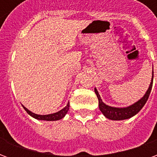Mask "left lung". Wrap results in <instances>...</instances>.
Wrapping results in <instances>:
<instances>
[{
    "label": "left lung",
    "mask_w": 157,
    "mask_h": 157,
    "mask_svg": "<svg viewBox=\"0 0 157 157\" xmlns=\"http://www.w3.org/2000/svg\"><path fill=\"white\" fill-rule=\"evenodd\" d=\"M152 83H153V71H152L151 81L150 86H149L146 92L145 93V95L143 96L140 100H138L137 102H135V103L127 106V107H124V108H116V107H112V106L105 104L102 102L98 90L95 87L94 92H95L96 95L98 98V106L100 111L102 112V114L105 116L106 118L111 119V120H124V119L132 118L133 116L137 114L141 110L142 108L145 104V102H147L151 91Z\"/></svg>",
    "instance_id": "obj_1"
}]
</instances>
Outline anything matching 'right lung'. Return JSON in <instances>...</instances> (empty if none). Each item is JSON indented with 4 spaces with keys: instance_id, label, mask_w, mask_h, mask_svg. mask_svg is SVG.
Masks as SVG:
<instances>
[{
    "instance_id": "add662e5",
    "label": "right lung",
    "mask_w": 157,
    "mask_h": 157,
    "mask_svg": "<svg viewBox=\"0 0 157 157\" xmlns=\"http://www.w3.org/2000/svg\"><path fill=\"white\" fill-rule=\"evenodd\" d=\"M23 107V109H25V111L29 115L33 117V118H36V119H39V120H45V121H56V120H59L61 119L66 115V113H68L69 109H70V102L66 104L64 109H62L61 110H59L58 112L54 113H50V114H44V115H41V114H37L31 112L30 110L27 109L26 107L22 105Z\"/></svg>"
}]
</instances>
